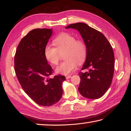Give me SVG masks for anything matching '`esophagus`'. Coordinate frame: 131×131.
I'll use <instances>...</instances> for the list:
<instances>
[{"instance_id": "esophagus-1", "label": "esophagus", "mask_w": 131, "mask_h": 131, "mask_svg": "<svg viewBox=\"0 0 131 131\" xmlns=\"http://www.w3.org/2000/svg\"><path fill=\"white\" fill-rule=\"evenodd\" d=\"M65 77H66V79H70V77H71V76H66Z\"/></svg>"}]
</instances>
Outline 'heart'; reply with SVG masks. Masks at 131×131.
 <instances>
[{
    "label": "heart",
    "instance_id": "obj_1",
    "mask_svg": "<svg viewBox=\"0 0 131 131\" xmlns=\"http://www.w3.org/2000/svg\"><path fill=\"white\" fill-rule=\"evenodd\" d=\"M55 48L47 45L44 48V54L46 59L52 65L58 62L60 54L65 52L66 60L55 68V73L59 74L68 75L77 68V62L81 63L87 56V47L81 40H77L73 35L63 33L53 41Z\"/></svg>",
    "mask_w": 131,
    "mask_h": 131
}]
</instances>
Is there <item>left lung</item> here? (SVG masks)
Instances as JSON below:
<instances>
[{
	"label": "left lung",
	"mask_w": 131,
	"mask_h": 131,
	"mask_svg": "<svg viewBox=\"0 0 131 131\" xmlns=\"http://www.w3.org/2000/svg\"><path fill=\"white\" fill-rule=\"evenodd\" d=\"M77 30L87 47V57L79 73L80 83L78 88L82 96L88 99H98L107 91L112 83L114 70L113 48L104 35L83 23L70 24L65 28Z\"/></svg>",
	"instance_id": "1"
}]
</instances>
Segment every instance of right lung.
<instances>
[{
	"instance_id": "right-lung-1",
	"label": "right lung",
	"mask_w": 131,
	"mask_h": 131,
	"mask_svg": "<svg viewBox=\"0 0 131 131\" xmlns=\"http://www.w3.org/2000/svg\"><path fill=\"white\" fill-rule=\"evenodd\" d=\"M52 34V29H35L21 39L14 57L17 79L24 91L39 105L57 103L63 94L62 75L49 78L52 69L44 54V48Z\"/></svg>"
}]
</instances>
